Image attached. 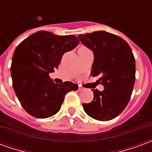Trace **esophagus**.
<instances>
[{"label":"esophagus","instance_id":"1","mask_svg":"<svg viewBox=\"0 0 152 152\" xmlns=\"http://www.w3.org/2000/svg\"><path fill=\"white\" fill-rule=\"evenodd\" d=\"M79 90L80 91H82V90H84V88L81 86H79Z\"/></svg>","mask_w":152,"mask_h":152}]
</instances>
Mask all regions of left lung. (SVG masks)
Instances as JSON below:
<instances>
[{"label":"left lung","instance_id":"left-lung-1","mask_svg":"<svg viewBox=\"0 0 152 152\" xmlns=\"http://www.w3.org/2000/svg\"><path fill=\"white\" fill-rule=\"evenodd\" d=\"M83 45L94 54L91 76L100 75L103 91L93 89L94 99L83 103L86 114L97 121H107L123 112L129 102L135 82V58L129 44L105 31L80 34Z\"/></svg>","mask_w":152,"mask_h":152}]
</instances>
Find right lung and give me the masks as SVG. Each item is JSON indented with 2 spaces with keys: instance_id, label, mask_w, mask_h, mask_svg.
I'll list each match as a JSON object with an SVG mask.
<instances>
[{
  "instance_id": "add662e5",
  "label": "right lung",
  "mask_w": 152,
  "mask_h": 152,
  "mask_svg": "<svg viewBox=\"0 0 152 152\" xmlns=\"http://www.w3.org/2000/svg\"><path fill=\"white\" fill-rule=\"evenodd\" d=\"M73 36L39 31L16 47L10 66L13 88L22 107L31 116L45 119L60 110L65 95L78 86L70 81L55 84L49 74L58 68L64 53L77 46Z\"/></svg>"
}]
</instances>
